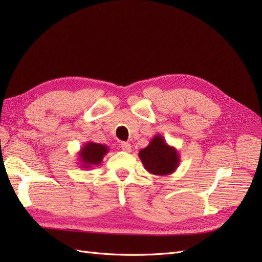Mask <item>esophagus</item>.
Here are the masks:
<instances>
[{
  "instance_id": "1",
  "label": "esophagus",
  "mask_w": 262,
  "mask_h": 262,
  "mask_svg": "<svg viewBox=\"0 0 262 262\" xmlns=\"http://www.w3.org/2000/svg\"><path fill=\"white\" fill-rule=\"evenodd\" d=\"M120 145H121V148L124 150V152H128V153L131 152V144L128 143V142H122Z\"/></svg>"
}]
</instances>
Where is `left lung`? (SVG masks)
Masks as SVG:
<instances>
[{
	"mask_svg": "<svg viewBox=\"0 0 262 262\" xmlns=\"http://www.w3.org/2000/svg\"><path fill=\"white\" fill-rule=\"evenodd\" d=\"M139 156L144 168L156 176L170 175L180 163L177 148L170 146L161 134L150 140L148 145L140 150Z\"/></svg>",
	"mask_w": 262,
	"mask_h": 262,
	"instance_id": "8db88e82",
	"label": "left lung"
}]
</instances>
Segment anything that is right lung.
<instances>
[{
	"mask_svg": "<svg viewBox=\"0 0 262 262\" xmlns=\"http://www.w3.org/2000/svg\"><path fill=\"white\" fill-rule=\"evenodd\" d=\"M109 152V147L105 144L95 143V142H86L78 150V165L81 168L90 169L94 166L99 165L105 155Z\"/></svg>",
	"mask_w": 262,
	"mask_h": 262,
	"instance_id": "add662e5",
	"label": "right lung"
}]
</instances>
